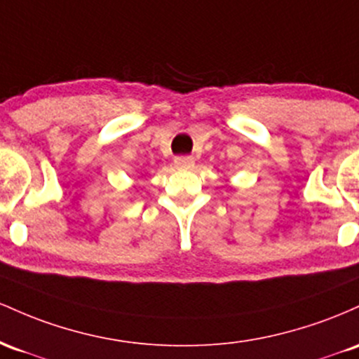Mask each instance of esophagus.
Wrapping results in <instances>:
<instances>
[{
  "mask_svg": "<svg viewBox=\"0 0 359 359\" xmlns=\"http://www.w3.org/2000/svg\"><path fill=\"white\" fill-rule=\"evenodd\" d=\"M175 166L178 169H183V171H187V169H191L195 166V159L190 158V156H181V158L175 159Z\"/></svg>",
  "mask_w": 359,
  "mask_h": 359,
  "instance_id": "obj_1",
  "label": "esophagus"
}]
</instances>
